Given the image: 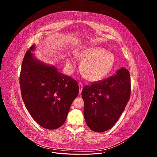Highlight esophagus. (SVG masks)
Returning a JSON list of instances; mask_svg holds the SVG:
<instances>
[{"instance_id": "34e87169", "label": "esophagus", "mask_w": 157, "mask_h": 157, "mask_svg": "<svg viewBox=\"0 0 157 157\" xmlns=\"http://www.w3.org/2000/svg\"><path fill=\"white\" fill-rule=\"evenodd\" d=\"M78 86H79V93L80 94L82 92V88H83V84L82 83L79 82L78 83Z\"/></svg>"}]
</instances>
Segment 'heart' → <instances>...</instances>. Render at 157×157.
<instances>
[{"instance_id": "1", "label": "heart", "mask_w": 157, "mask_h": 157, "mask_svg": "<svg viewBox=\"0 0 157 157\" xmlns=\"http://www.w3.org/2000/svg\"><path fill=\"white\" fill-rule=\"evenodd\" d=\"M78 57L82 60L80 70L84 78L90 81H98L104 78L115 65V57L105 49L96 46H88L79 52ZM67 64H73L67 60Z\"/></svg>"}]
</instances>
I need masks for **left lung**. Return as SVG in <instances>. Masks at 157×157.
I'll return each mask as SVG.
<instances>
[{
    "label": "left lung",
    "instance_id": "left-lung-1",
    "mask_svg": "<svg viewBox=\"0 0 157 157\" xmlns=\"http://www.w3.org/2000/svg\"><path fill=\"white\" fill-rule=\"evenodd\" d=\"M130 93V75L123 67L111 77L85 86L82 97L88 126L96 132L111 128L124 111Z\"/></svg>",
    "mask_w": 157,
    "mask_h": 157
}]
</instances>
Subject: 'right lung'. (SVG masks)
<instances>
[{
    "instance_id": "add662e5",
    "label": "right lung",
    "mask_w": 157,
    "mask_h": 157,
    "mask_svg": "<svg viewBox=\"0 0 157 157\" xmlns=\"http://www.w3.org/2000/svg\"><path fill=\"white\" fill-rule=\"evenodd\" d=\"M33 45L23 59L20 76L21 97L31 116L40 126L54 130L62 126L74 99L77 82L58 72L54 66L42 63L31 53Z\"/></svg>"
}]
</instances>
